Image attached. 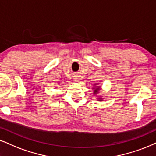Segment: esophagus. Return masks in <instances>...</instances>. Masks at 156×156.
I'll return each mask as SVG.
<instances>
[{"mask_svg": "<svg viewBox=\"0 0 156 156\" xmlns=\"http://www.w3.org/2000/svg\"><path fill=\"white\" fill-rule=\"evenodd\" d=\"M76 81H78V80H76Z\"/></svg>", "mask_w": 156, "mask_h": 156, "instance_id": "1", "label": "esophagus"}]
</instances>
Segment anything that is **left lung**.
Here are the masks:
<instances>
[{"label": "left lung", "instance_id": "obj_1", "mask_svg": "<svg viewBox=\"0 0 156 156\" xmlns=\"http://www.w3.org/2000/svg\"><path fill=\"white\" fill-rule=\"evenodd\" d=\"M96 84H95V86H93V89H95V90H94V92H93L94 95H96V94H97L100 91V89H101L100 86H97ZM102 99H103V98H98V101H102Z\"/></svg>", "mask_w": 156, "mask_h": 156}]
</instances>
